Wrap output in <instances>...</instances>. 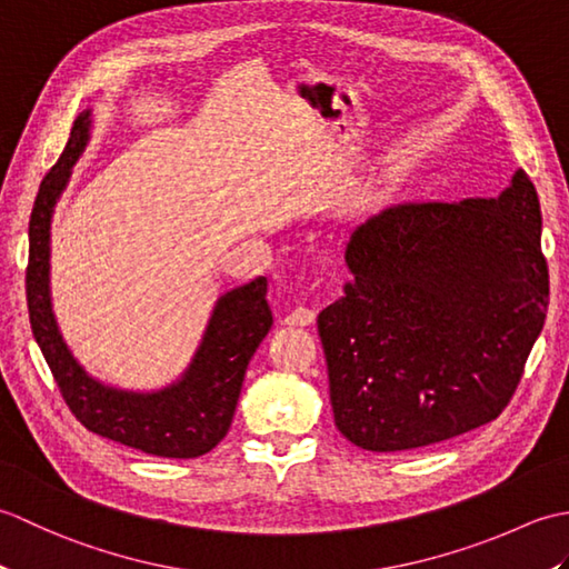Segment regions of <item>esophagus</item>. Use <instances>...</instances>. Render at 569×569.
Returning <instances> with one entry per match:
<instances>
[{"label": "esophagus", "mask_w": 569, "mask_h": 569, "mask_svg": "<svg viewBox=\"0 0 569 569\" xmlns=\"http://www.w3.org/2000/svg\"><path fill=\"white\" fill-rule=\"evenodd\" d=\"M312 322H316V310L306 306H296L283 318V325H291V328H306V325H312Z\"/></svg>", "instance_id": "esophagus-1"}]
</instances>
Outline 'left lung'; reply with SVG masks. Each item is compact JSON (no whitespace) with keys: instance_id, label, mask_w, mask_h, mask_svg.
Masks as SVG:
<instances>
[{"instance_id":"8db88e82","label":"left lung","mask_w":569,"mask_h":569,"mask_svg":"<svg viewBox=\"0 0 569 569\" xmlns=\"http://www.w3.org/2000/svg\"><path fill=\"white\" fill-rule=\"evenodd\" d=\"M540 229L523 168L499 198L406 202L355 229L352 281L318 316L349 442L416 450L499 418L548 312Z\"/></svg>"}]
</instances>
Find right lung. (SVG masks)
I'll return each mask as SVG.
<instances>
[{"mask_svg": "<svg viewBox=\"0 0 569 569\" xmlns=\"http://www.w3.org/2000/svg\"><path fill=\"white\" fill-rule=\"evenodd\" d=\"M90 127L92 112L84 110L33 202L27 269L31 330L68 408L84 428L147 455L200 457L232 426L249 359L273 325L266 300L269 283L259 276L217 298L188 369L163 389L127 391L90 377L68 349L51 306V220L72 166L88 147Z\"/></svg>", "mask_w": 569, "mask_h": 569, "instance_id": "add662e5", "label": "right lung"}]
</instances>
